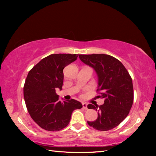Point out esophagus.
I'll return each mask as SVG.
<instances>
[{
  "label": "esophagus",
  "instance_id": "obj_1",
  "mask_svg": "<svg viewBox=\"0 0 156 156\" xmlns=\"http://www.w3.org/2000/svg\"><path fill=\"white\" fill-rule=\"evenodd\" d=\"M82 107H83V108L85 109V110H87V104L86 103V102H82Z\"/></svg>",
  "mask_w": 156,
  "mask_h": 156
}]
</instances>
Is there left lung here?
I'll return each instance as SVG.
<instances>
[{
  "instance_id": "left-lung-1",
  "label": "left lung",
  "mask_w": 156,
  "mask_h": 156,
  "mask_svg": "<svg viewBox=\"0 0 156 156\" xmlns=\"http://www.w3.org/2000/svg\"><path fill=\"white\" fill-rule=\"evenodd\" d=\"M79 58L97 72V97L105 99L102 105H88L89 109L98 111L97 120L88 121V124L98 131L111 130L127 117L133 105V87L131 76L122 63L111 55H79Z\"/></svg>"
}]
</instances>
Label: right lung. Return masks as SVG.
Returning <instances> with one entry per match:
<instances>
[{
  "label": "right lung",
  "instance_id": "right-lung-1",
  "mask_svg": "<svg viewBox=\"0 0 156 156\" xmlns=\"http://www.w3.org/2000/svg\"><path fill=\"white\" fill-rule=\"evenodd\" d=\"M78 54H51L42 59L29 72L23 87L27 111L36 123L49 131L62 130L67 126L75 109L81 102L71 99L61 102L55 89H62L63 69L77 59Z\"/></svg>",
  "mask_w": 156,
  "mask_h": 156
}]
</instances>
